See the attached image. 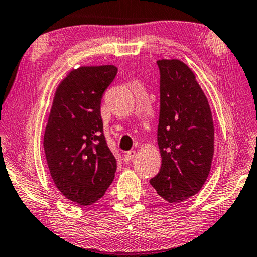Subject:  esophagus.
Wrapping results in <instances>:
<instances>
[{
	"instance_id": "1",
	"label": "esophagus",
	"mask_w": 257,
	"mask_h": 257,
	"mask_svg": "<svg viewBox=\"0 0 257 257\" xmlns=\"http://www.w3.org/2000/svg\"><path fill=\"white\" fill-rule=\"evenodd\" d=\"M134 156H136V151L131 150V151L126 152L125 156H124V159H125L126 163H128V161H131V160L134 158Z\"/></svg>"
}]
</instances>
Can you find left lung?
<instances>
[{"label": "left lung", "instance_id": "8db88e82", "mask_svg": "<svg viewBox=\"0 0 257 257\" xmlns=\"http://www.w3.org/2000/svg\"><path fill=\"white\" fill-rule=\"evenodd\" d=\"M160 72L158 146L161 167L150 184L169 203L200 192L214 152L212 114L193 71L179 60L157 61Z\"/></svg>", "mask_w": 257, "mask_h": 257}]
</instances>
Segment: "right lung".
Wrapping results in <instances>:
<instances>
[{
    "mask_svg": "<svg viewBox=\"0 0 257 257\" xmlns=\"http://www.w3.org/2000/svg\"><path fill=\"white\" fill-rule=\"evenodd\" d=\"M117 74L114 65L81 66L56 89L44 134V150L55 186L80 205L96 203L115 177L100 114L102 94Z\"/></svg>",
    "mask_w": 257,
    "mask_h": 257,
    "instance_id": "add662e5",
    "label": "right lung"
}]
</instances>
